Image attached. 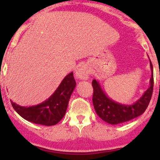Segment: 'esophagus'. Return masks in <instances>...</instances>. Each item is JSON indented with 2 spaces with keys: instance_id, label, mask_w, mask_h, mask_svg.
Listing matches in <instances>:
<instances>
[{
  "instance_id": "34e87169",
  "label": "esophagus",
  "mask_w": 160,
  "mask_h": 160,
  "mask_svg": "<svg viewBox=\"0 0 160 160\" xmlns=\"http://www.w3.org/2000/svg\"><path fill=\"white\" fill-rule=\"evenodd\" d=\"M89 74H90V70L88 66L85 65L80 66L75 72L76 78L80 80H87L89 78Z\"/></svg>"
}]
</instances>
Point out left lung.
<instances>
[{"mask_svg":"<svg viewBox=\"0 0 160 160\" xmlns=\"http://www.w3.org/2000/svg\"><path fill=\"white\" fill-rule=\"evenodd\" d=\"M149 61L152 72L149 87L142 95L132 104H122L113 100L109 98L102 90L99 82L95 79L93 80V104L97 114L103 121L112 125L122 123L137 118L146 111L152 98L154 86L153 66L150 58Z\"/></svg>","mask_w":160,"mask_h":160,"instance_id":"left-lung-1","label":"left lung"}]
</instances>
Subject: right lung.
<instances>
[{"label":"right lung","mask_w":160,"mask_h":160,"mask_svg":"<svg viewBox=\"0 0 160 160\" xmlns=\"http://www.w3.org/2000/svg\"><path fill=\"white\" fill-rule=\"evenodd\" d=\"M76 87L73 72L68 73L58 88L47 99L38 105L22 107L10 100L20 116L29 122L44 126H53L66 114L70 96Z\"/></svg>","instance_id":"add662e5"}]
</instances>
